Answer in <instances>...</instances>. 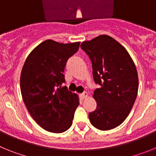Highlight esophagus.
<instances>
[{
  "label": "esophagus",
  "instance_id": "esophagus-1",
  "mask_svg": "<svg viewBox=\"0 0 156 156\" xmlns=\"http://www.w3.org/2000/svg\"><path fill=\"white\" fill-rule=\"evenodd\" d=\"M87 96H88V94L87 93V92H84V93L80 94V97L81 99L87 98Z\"/></svg>",
  "mask_w": 156,
  "mask_h": 156
}]
</instances>
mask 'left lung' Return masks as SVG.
I'll return each mask as SVG.
<instances>
[{
	"instance_id": "left-lung-1",
	"label": "left lung",
	"mask_w": 156,
	"mask_h": 156,
	"mask_svg": "<svg viewBox=\"0 0 156 156\" xmlns=\"http://www.w3.org/2000/svg\"><path fill=\"white\" fill-rule=\"evenodd\" d=\"M81 48L92 62L96 109L89 113L91 124L109 130L122 123L133 108L138 91V75L126 48L108 35L83 41Z\"/></svg>"
}]
</instances>
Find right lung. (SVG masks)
<instances>
[{
  "instance_id": "1",
  "label": "right lung",
  "mask_w": 156,
  "mask_h": 156,
  "mask_svg": "<svg viewBox=\"0 0 156 156\" xmlns=\"http://www.w3.org/2000/svg\"><path fill=\"white\" fill-rule=\"evenodd\" d=\"M80 44L43 41L27 56L22 69L20 89L25 105L47 131L62 133L73 123L79 97L62 84L66 62L78 51Z\"/></svg>"
}]
</instances>
